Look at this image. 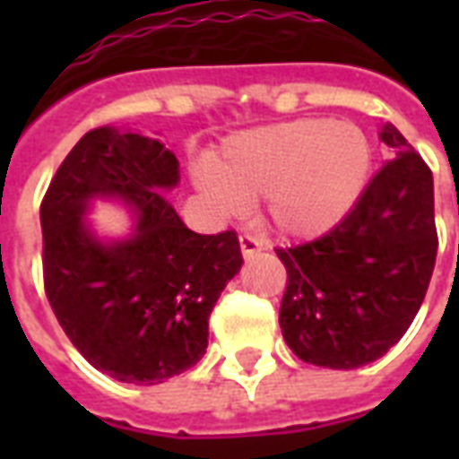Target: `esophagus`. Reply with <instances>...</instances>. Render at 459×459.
I'll use <instances>...</instances> for the list:
<instances>
[{
	"mask_svg": "<svg viewBox=\"0 0 459 459\" xmlns=\"http://www.w3.org/2000/svg\"><path fill=\"white\" fill-rule=\"evenodd\" d=\"M240 252H243V257H255L257 252H262V243L250 233H243L240 236Z\"/></svg>",
	"mask_w": 459,
	"mask_h": 459,
	"instance_id": "1",
	"label": "esophagus"
}]
</instances>
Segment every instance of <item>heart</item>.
<instances>
[{"mask_svg":"<svg viewBox=\"0 0 459 459\" xmlns=\"http://www.w3.org/2000/svg\"><path fill=\"white\" fill-rule=\"evenodd\" d=\"M369 138L352 124L298 118L226 140L197 186L233 214L247 202H266V219L283 236H319L341 221L369 180Z\"/></svg>","mask_w":459,"mask_h":459,"instance_id":"heart-1","label":"heart"}]
</instances>
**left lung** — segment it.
<instances>
[{
	"label": "left lung",
	"mask_w": 459,
	"mask_h": 459,
	"mask_svg": "<svg viewBox=\"0 0 459 459\" xmlns=\"http://www.w3.org/2000/svg\"><path fill=\"white\" fill-rule=\"evenodd\" d=\"M393 147L359 200L309 243L276 247L288 272L279 324L302 362L357 369L384 357L420 312L434 273L438 233L434 176L395 126Z\"/></svg>",
	"instance_id": "left-lung-1"
}]
</instances>
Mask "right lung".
I'll return each mask as SVG.
<instances>
[{
  "label": "right lung",
  "mask_w": 459,
  "mask_h": 459,
  "mask_svg": "<svg viewBox=\"0 0 459 459\" xmlns=\"http://www.w3.org/2000/svg\"><path fill=\"white\" fill-rule=\"evenodd\" d=\"M159 140L95 128L66 154L39 204L42 279L64 333L95 369L124 384H161L207 350L209 314L240 272L236 230L195 233L159 187L178 183ZM139 212L136 236L104 246L82 221L92 196Z\"/></svg>",
  "instance_id": "obj_1"
}]
</instances>
